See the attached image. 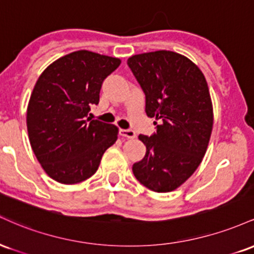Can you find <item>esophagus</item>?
Returning a JSON list of instances; mask_svg holds the SVG:
<instances>
[{
	"mask_svg": "<svg viewBox=\"0 0 254 254\" xmlns=\"http://www.w3.org/2000/svg\"><path fill=\"white\" fill-rule=\"evenodd\" d=\"M119 135L127 137V138H135L136 132L131 129H121L119 130Z\"/></svg>",
	"mask_w": 254,
	"mask_h": 254,
	"instance_id": "1",
	"label": "esophagus"
}]
</instances>
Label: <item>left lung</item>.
<instances>
[{"instance_id":"1","label":"left lung","mask_w":254,"mask_h":254,"mask_svg":"<svg viewBox=\"0 0 254 254\" xmlns=\"http://www.w3.org/2000/svg\"><path fill=\"white\" fill-rule=\"evenodd\" d=\"M127 65L145 94L147 116L161 121L153 135L138 136L147 151L132 172L151 191H173L194 173L208 148L214 123L208 83L196 64L173 51L135 55Z\"/></svg>"}]
</instances>
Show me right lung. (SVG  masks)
Here are the masks:
<instances>
[{
	"instance_id": "add662e5",
	"label": "right lung",
	"mask_w": 254,
	"mask_h": 254,
	"mask_svg": "<svg viewBox=\"0 0 254 254\" xmlns=\"http://www.w3.org/2000/svg\"><path fill=\"white\" fill-rule=\"evenodd\" d=\"M119 58L87 50L58 58L38 78L27 106L28 138L49 177L62 184L88 179L105 150L117 141L118 127L90 119L101 84Z\"/></svg>"
}]
</instances>
